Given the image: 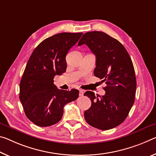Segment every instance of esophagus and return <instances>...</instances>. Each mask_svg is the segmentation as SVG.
<instances>
[{
	"instance_id": "esophagus-1",
	"label": "esophagus",
	"mask_w": 156,
	"mask_h": 156,
	"mask_svg": "<svg viewBox=\"0 0 156 156\" xmlns=\"http://www.w3.org/2000/svg\"><path fill=\"white\" fill-rule=\"evenodd\" d=\"M83 94H84V91L82 90H79V96H83Z\"/></svg>"
}]
</instances>
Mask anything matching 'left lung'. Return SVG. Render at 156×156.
Returning <instances> with one entry per match:
<instances>
[{
    "mask_svg": "<svg viewBox=\"0 0 156 156\" xmlns=\"http://www.w3.org/2000/svg\"><path fill=\"white\" fill-rule=\"evenodd\" d=\"M83 44L96 55L94 74L106 84L102 96L91 91L84 94L91 102L85 119L98 129H112L126 119L135 101L137 83L131 58L119 41L103 32L85 33L78 42Z\"/></svg>",
    "mask_w": 156,
    "mask_h": 156,
    "instance_id": "obj_1",
    "label": "left lung"
}]
</instances>
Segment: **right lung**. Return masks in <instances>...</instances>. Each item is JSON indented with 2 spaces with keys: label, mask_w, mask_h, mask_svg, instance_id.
<instances>
[{
  "label": "right lung",
  "mask_w": 156,
  "mask_h": 156,
  "mask_svg": "<svg viewBox=\"0 0 156 156\" xmlns=\"http://www.w3.org/2000/svg\"><path fill=\"white\" fill-rule=\"evenodd\" d=\"M82 33H58L34 48L20 82L19 98L26 117L41 127L50 126L62 117L64 106L78 97L79 91L59 90L53 78L66 69V56Z\"/></svg>",
  "instance_id": "right-lung-1"
}]
</instances>
